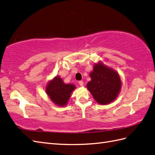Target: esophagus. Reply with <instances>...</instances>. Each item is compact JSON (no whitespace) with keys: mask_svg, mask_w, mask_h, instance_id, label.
Wrapping results in <instances>:
<instances>
[{"mask_svg":"<svg viewBox=\"0 0 155 155\" xmlns=\"http://www.w3.org/2000/svg\"><path fill=\"white\" fill-rule=\"evenodd\" d=\"M78 84H79V85H80L81 86H83V85H84V82L82 81H80L78 82Z\"/></svg>","mask_w":155,"mask_h":155,"instance_id":"1","label":"esophagus"}]
</instances>
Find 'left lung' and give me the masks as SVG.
Masks as SVG:
<instances>
[{
    "mask_svg": "<svg viewBox=\"0 0 155 155\" xmlns=\"http://www.w3.org/2000/svg\"><path fill=\"white\" fill-rule=\"evenodd\" d=\"M90 77L91 81L86 87L98 104L106 105L117 98L121 88V81L120 75L112 68L99 61L94 64Z\"/></svg>",
    "mask_w": 155,
    "mask_h": 155,
    "instance_id": "8db88e82",
    "label": "left lung"
}]
</instances>
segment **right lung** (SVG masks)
I'll return each instance as SVG.
<instances>
[{
    "mask_svg": "<svg viewBox=\"0 0 155 155\" xmlns=\"http://www.w3.org/2000/svg\"><path fill=\"white\" fill-rule=\"evenodd\" d=\"M76 88L73 84H65L59 76H56L47 84L45 92L51 101L58 106H65L71 93Z\"/></svg>",
    "mask_w": 155,
    "mask_h": 155,
    "instance_id": "add662e5",
    "label": "right lung"
}]
</instances>
